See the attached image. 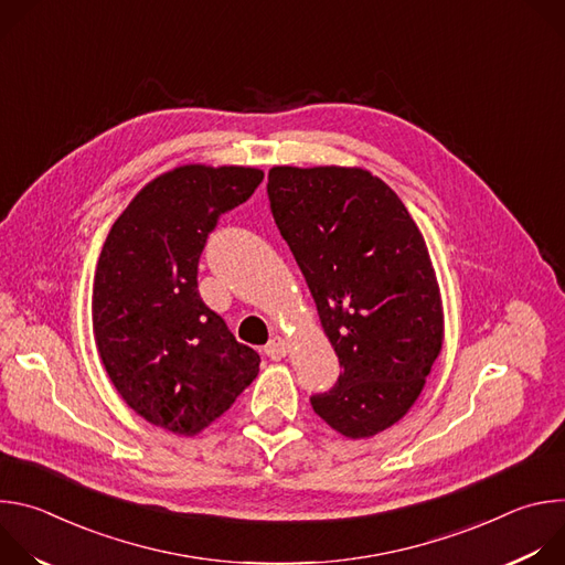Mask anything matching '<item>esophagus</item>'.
Segmentation results:
<instances>
[{"label":"esophagus","mask_w":565,"mask_h":565,"mask_svg":"<svg viewBox=\"0 0 565 565\" xmlns=\"http://www.w3.org/2000/svg\"><path fill=\"white\" fill-rule=\"evenodd\" d=\"M288 351H290L288 340H284V338H279V335H275V338L266 344V349H264V353H266L268 358H273V360H281Z\"/></svg>","instance_id":"34e87169"}]
</instances>
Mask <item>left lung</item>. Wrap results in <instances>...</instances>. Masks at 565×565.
<instances>
[{
  "label": "left lung",
  "mask_w": 565,
  "mask_h": 565,
  "mask_svg": "<svg viewBox=\"0 0 565 565\" xmlns=\"http://www.w3.org/2000/svg\"><path fill=\"white\" fill-rule=\"evenodd\" d=\"M268 199L342 366L310 405L342 436L371 438L414 407L443 349L425 238L397 194L360 168H273Z\"/></svg>",
  "instance_id": "8db88e82"
}]
</instances>
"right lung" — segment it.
<instances>
[{"mask_svg": "<svg viewBox=\"0 0 565 565\" xmlns=\"http://www.w3.org/2000/svg\"><path fill=\"white\" fill-rule=\"evenodd\" d=\"M264 181L257 168L183 166L147 183L103 246L92 319L98 355L147 423L194 436L225 414L259 373L199 295V259L221 214Z\"/></svg>", "mask_w": 565, "mask_h": 565, "instance_id": "right-lung-1", "label": "right lung"}]
</instances>
